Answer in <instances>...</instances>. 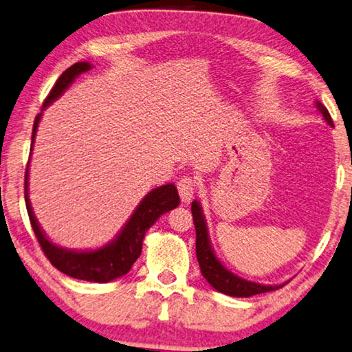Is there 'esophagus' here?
<instances>
[{
	"label": "esophagus",
	"mask_w": 352,
	"mask_h": 352,
	"mask_svg": "<svg viewBox=\"0 0 352 352\" xmlns=\"http://www.w3.org/2000/svg\"><path fill=\"white\" fill-rule=\"evenodd\" d=\"M195 190H197V182H195L192 177L184 176L177 181V192H179V197L184 203L190 201Z\"/></svg>",
	"instance_id": "1"
}]
</instances>
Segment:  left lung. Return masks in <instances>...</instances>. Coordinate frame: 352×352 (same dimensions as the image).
I'll use <instances>...</instances> for the list:
<instances>
[{
  "label": "left lung",
  "instance_id": "1",
  "mask_svg": "<svg viewBox=\"0 0 352 352\" xmlns=\"http://www.w3.org/2000/svg\"><path fill=\"white\" fill-rule=\"evenodd\" d=\"M316 108L322 113L324 120L333 126V121L331 115H329L327 108L321 102H316ZM192 215L195 231H197V259L199 269H201L203 277L208 280V283L214 289L232 297H250L282 288V285H259L255 282H248V280L237 277V275L221 266L217 256L214 255L212 247H210L206 220L203 217L201 206H199L198 201L192 203Z\"/></svg>",
  "mask_w": 352,
  "mask_h": 352
}]
</instances>
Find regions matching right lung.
<instances>
[{"mask_svg":"<svg viewBox=\"0 0 352 352\" xmlns=\"http://www.w3.org/2000/svg\"><path fill=\"white\" fill-rule=\"evenodd\" d=\"M89 69V63H75L74 66L64 70L61 77L56 80L55 86L52 88L50 94L47 96L44 104H42V110H45L53 100L58 99V97L64 93V89H66L80 74L88 72ZM41 116L42 113L36 116L34 126H32V143H34L36 131L37 126H39ZM25 203L26 210H28L30 215L32 231H34V234L37 237V242H39L42 252H44V255L48 258V261H50L53 266L72 278L86 280V282L96 283H107L115 278L122 277V275H126L129 270L132 269L133 263L137 261L140 253H142L143 237L146 234V231L154 225V221L157 220L162 214L168 212V210L175 209L177 204H179V195H177L175 184H166V186H162L154 188V190H151L143 198V201L138 204V208L135 209V212L120 232V236H118L111 244H107L105 247L99 248V250L89 252L66 250V248L52 244V242L47 239V236L44 234V231L41 230V226L37 223L31 209V203L28 198V165H26L25 171Z\"/></svg>","mask_w":352,"mask_h":352,"instance_id":"right-lung-1","label":"right lung"}]
</instances>
